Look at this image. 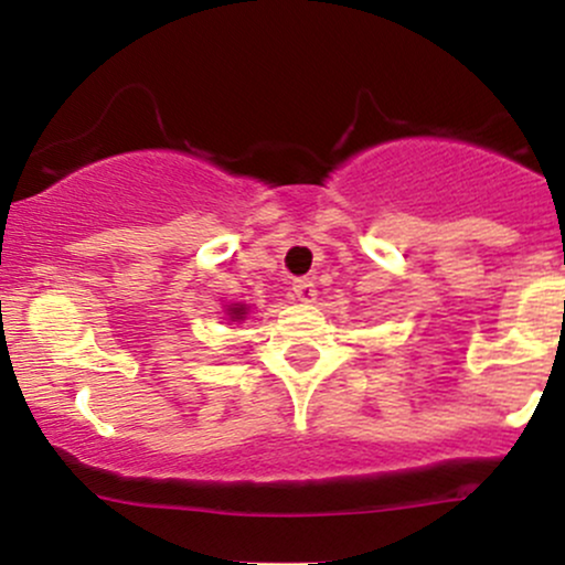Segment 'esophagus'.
<instances>
[{
  "label": "esophagus",
  "instance_id": "1",
  "mask_svg": "<svg viewBox=\"0 0 565 565\" xmlns=\"http://www.w3.org/2000/svg\"><path fill=\"white\" fill-rule=\"evenodd\" d=\"M291 291H295L297 300H300V302H313L316 300V284L310 281V278H295V281H291Z\"/></svg>",
  "mask_w": 565,
  "mask_h": 565
}]
</instances>
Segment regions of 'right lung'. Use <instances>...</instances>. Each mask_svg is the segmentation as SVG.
I'll use <instances>...</instances> for the list:
<instances>
[{
	"label": "right lung",
	"mask_w": 565,
	"mask_h": 565,
	"mask_svg": "<svg viewBox=\"0 0 565 565\" xmlns=\"http://www.w3.org/2000/svg\"><path fill=\"white\" fill-rule=\"evenodd\" d=\"M246 313H249V308H246V305H242V302L231 305V308H228V319L231 321H244Z\"/></svg>",
	"instance_id": "obj_1"
}]
</instances>
